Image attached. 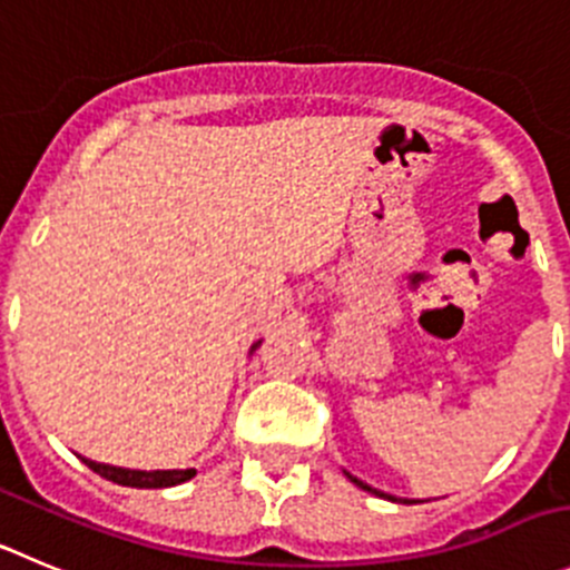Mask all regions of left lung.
<instances>
[{"label": "left lung", "mask_w": 570, "mask_h": 570, "mask_svg": "<svg viewBox=\"0 0 570 570\" xmlns=\"http://www.w3.org/2000/svg\"><path fill=\"white\" fill-rule=\"evenodd\" d=\"M348 478H351V481H354V483H357V487H360V489H365V492H374V494H380V498H387V501H396V498H391V494L380 492V489H371V487H368V483H363V481H360V478H354V475H348Z\"/></svg>", "instance_id": "1"}]
</instances>
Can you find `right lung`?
I'll return each instance as SVG.
<instances>
[{
    "instance_id": "right-lung-1",
    "label": "right lung",
    "mask_w": 570,
    "mask_h": 570,
    "mask_svg": "<svg viewBox=\"0 0 570 570\" xmlns=\"http://www.w3.org/2000/svg\"><path fill=\"white\" fill-rule=\"evenodd\" d=\"M258 348V343L253 345L249 351ZM83 464L89 466L92 472H98L100 478L106 481H115L120 487H137V489H165V487H177V483L190 481L196 475V470H124V466H109V464H98V461L81 459Z\"/></svg>"
}]
</instances>
